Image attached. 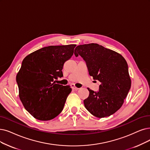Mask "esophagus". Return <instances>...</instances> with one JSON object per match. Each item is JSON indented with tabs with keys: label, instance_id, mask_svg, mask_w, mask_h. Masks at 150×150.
Instances as JSON below:
<instances>
[{
	"label": "esophagus",
	"instance_id": "esophagus-1",
	"mask_svg": "<svg viewBox=\"0 0 150 150\" xmlns=\"http://www.w3.org/2000/svg\"><path fill=\"white\" fill-rule=\"evenodd\" d=\"M71 87L73 88V89H74V90H77V89H79V88H77V87H76L74 84H71Z\"/></svg>",
	"mask_w": 150,
	"mask_h": 150
}]
</instances>
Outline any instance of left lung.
<instances>
[{"mask_svg": "<svg viewBox=\"0 0 150 150\" xmlns=\"http://www.w3.org/2000/svg\"><path fill=\"white\" fill-rule=\"evenodd\" d=\"M74 55L83 58L89 75L100 82L97 92L87 88L89 95L83 100L86 108L98 118L116 112L122 106L131 86L128 65L124 58L93 43L77 46Z\"/></svg>", "mask_w": 150, "mask_h": 150, "instance_id": "obj_1", "label": "left lung"}]
</instances>
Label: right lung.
I'll return each mask as SVG.
<instances>
[{"label":"right lung","mask_w":150,"mask_h":150,"mask_svg":"<svg viewBox=\"0 0 150 150\" xmlns=\"http://www.w3.org/2000/svg\"><path fill=\"white\" fill-rule=\"evenodd\" d=\"M76 45L49 46L26 57L16 75L19 97L25 108L40 121H49L60 113L69 86L55 83L63 76L64 63L73 56Z\"/></svg>","instance_id":"1"}]
</instances>
